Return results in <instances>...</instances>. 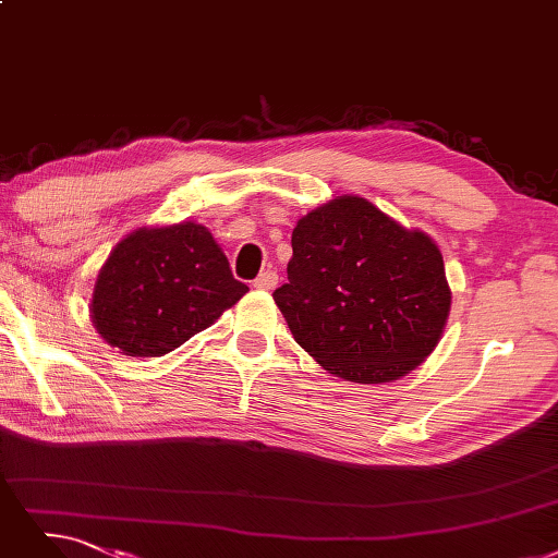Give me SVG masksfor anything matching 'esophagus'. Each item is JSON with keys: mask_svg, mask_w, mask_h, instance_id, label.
Wrapping results in <instances>:
<instances>
[{"mask_svg": "<svg viewBox=\"0 0 558 558\" xmlns=\"http://www.w3.org/2000/svg\"><path fill=\"white\" fill-rule=\"evenodd\" d=\"M277 281L279 277L275 270H265L254 279V288H258V291H272V288H277Z\"/></svg>", "mask_w": 558, "mask_h": 558, "instance_id": "34e87169", "label": "esophagus"}]
</instances>
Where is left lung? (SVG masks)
Returning <instances> with one entry per match:
<instances>
[{"mask_svg": "<svg viewBox=\"0 0 558 558\" xmlns=\"http://www.w3.org/2000/svg\"><path fill=\"white\" fill-rule=\"evenodd\" d=\"M275 291L293 339L329 373L380 385L414 371L451 308L441 252L362 196H337L293 229Z\"/></svg>", "mask_w": 558, "mask_h": 558, "instance_id": "left-lung-1", "label": "left lung"}]
</instances>
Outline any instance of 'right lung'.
Returning a JSON list of instances; mask_svg holds the SVG:
<instances>
[{"instance_id":"right-lung-1","label":"right lung","mask_w":558,"mask_h":558,"mask_svg":"<svg viewBox=\"0 0 558 558\" xmlns=\"http://www.w3.org/2000/svg\"><path fill=\"white\" fill-rule=\"evenodd\" d=\"M250 288L194 221L125 235L100 267L92 320L128 356H162L210 327Z\"/></svg>"}]
</instances>
